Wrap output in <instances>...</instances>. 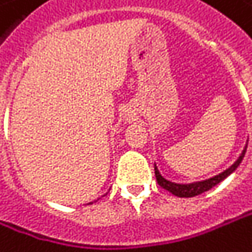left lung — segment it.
Segmentation results:
<instances>
[{"instance_id":"8db88e82","label":"left lung","mask_w":252,"mask_h":252,"mask_svg":"<svg viewBox=\"0 0 252 252\" xmlns=\"http://www.w3.org/2000/svg\"><path fill=\"white\" fill-rule=\"evenodd\" d=\"M245 151H247V148H244L243 154H241L240 158H238V159H237V161L229 167L228 170H225L224 172H221V174L215 175V177L210 178V180L200 181V183H194V184H174V183H170V181H167L165 178H162V177H161V174H159L158 170H157V167H154V170H156L157 183L161 185L164 189L170 191L171 194H174V195H177V197H181V198H191V197L200 195V194H202V192H205V191L211 189V188L215 187L218 183H221L224 178H227L232 171L237 170V167L241 164V161H243V158H244Z\"/></svg>"}]
</instances>
